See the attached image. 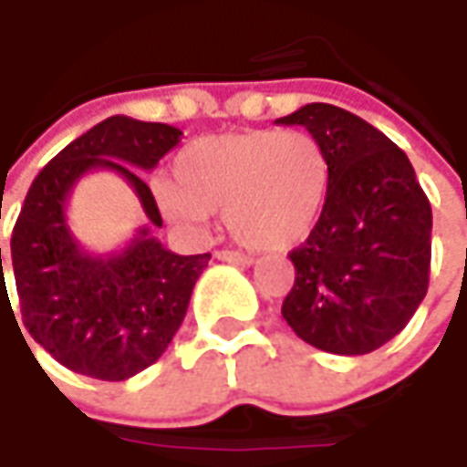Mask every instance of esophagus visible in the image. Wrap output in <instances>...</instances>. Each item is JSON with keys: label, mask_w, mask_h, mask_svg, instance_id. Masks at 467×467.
<instances>
[{"label": "esophagus", "mask_w": 467, "mask_h": 467, "mask_svg": "<svg viewBox=\"0 0 467 467\" xmlns=\"http://www.w3.org/2000/svg\"><path fill=\"white\" fill-rule=\"evenodd\" d=\"M221 262H234V265H252V257L249 254H244V252H234V249H221L218 254H215Z\"/></svg>", "instance_id": "esophagus-1"}]
</instances>
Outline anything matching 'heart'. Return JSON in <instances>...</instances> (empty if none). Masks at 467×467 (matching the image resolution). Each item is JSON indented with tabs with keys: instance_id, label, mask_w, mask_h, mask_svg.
I'll return each instance as SVG.
<instances>
[{
	"instance_id": "1",
	"label": "heart",
	"mask_w": 467,
	"mask_h": 467,
	"mask_svg": "<svg viewBox=\"0 0 467 467\" xmlns=\"http://www.w3.org/2000/svg\"><path fill=\"white\" fill-rule=\"evenodd\" d=\"M173 176L155 182L163 213L202 225L225 213L234 239L262 252L301 244L322 215L330 189V161L304 130H254L200 137L173 161Z\"/></svg>"
}]
</instances>
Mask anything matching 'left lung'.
Returning a JSON list of instances; mask_svg holds the SVG:
<instances>
[{"label":"left lung","instance_id":"obj_1","mask_svg":"<svg viewBox=\"0 0 467 467\" xmlns=\"http://www.w3.org/2000/svg\"><path fill=\"white\" fill-rule=\"evenodd\" d=\"M275 124H301L330 161V189L296 267L283 319L304 343L364 356L392 340L429 288L431 205L408 155L361 117L306 103Z\"/></svg>","mask_w":467,"mask_h":467}]
</instances>
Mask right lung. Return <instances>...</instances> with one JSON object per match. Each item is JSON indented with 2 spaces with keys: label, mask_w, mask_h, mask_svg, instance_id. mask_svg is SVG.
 <instances>
[{
  "label": "right lung",
  "mask_w": 467,
  "mask_h": 467,
  "mask_svg": "<svg viewBox=\"0 0 467 467\" xmlns=\"http://www.w3.org/2000/svg\"><path fill=\"white\" fill-rule=\"evenodd\" d=\"M179 140L182 130L171 124L111 117L69 142L27 189L9 244L20 314L30 337L62 367L121 382L155 364L182 327L210 254H173L155 239L150 231L163 218L135 171L155 169ZM90 170L119 172L151 221L111 255L85 253L66 223L68 194ZM5 291L2 273L0 304H9Z\"/></svg>",
  "instance_id": "obj_1"
}]
</instances>
